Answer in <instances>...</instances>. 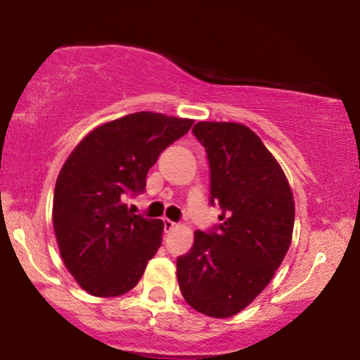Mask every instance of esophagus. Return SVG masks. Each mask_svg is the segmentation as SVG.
Returning <instances> with one entry per match:
<instances>
[{
  "label": "esophagus",
  "instance_id": "obj_1",
  "mask_svg": "<svg viewBox=\"0 0 360 360\" xmlns=\"http://www.w3.org/2000/svg\"><path fill=\"white\" fill-rule=\"evenodd\" d=\"M177 226V223H174L172 220H169V218H164V229L167 230V232H171V230H174Z\"/></svg>",
  "mask_w": 360,
  "mask_h": 360
}]
</instances>
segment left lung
<instances>
[{"mask_svg":"<svg viewBox=\"0 0 360 360\" xmlns=\"http://www.w3.org/2000/svg\"><path fill=\"white\" fill-rule=\"evenodd\" d=\"M194 137L210 162V203L220 225L194 232L177 257V283L186 303L213 318L249 307L269 284L291 245L295 200L279 162L249 127L200 122Z\"/></svg>","mask_w":360,"mask_h":360,"instance_id":"1","label":"left lung"}]
</instances>
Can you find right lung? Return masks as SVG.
Returning a JSON list of instances; mask_svg holds the SVG:
<instances>
[{"label": "right lung", "mask_w": 360, "mask_h": 360, "mask_svg": "<svg viewBox=\"0 0 360 360\" xmlns=\"http://www.w3.org/2000/svg\"><path fill=\"white\" fill-rule=\"evenodd\" d=\"M193 120L139 111L103 123L77 143L53 191L52 221L64 266L89 295L113 298L137 286L162 243V220L128 210L147 172Z\"/></svg>", "instance_id": "right-lung-1"}]
</instances>
